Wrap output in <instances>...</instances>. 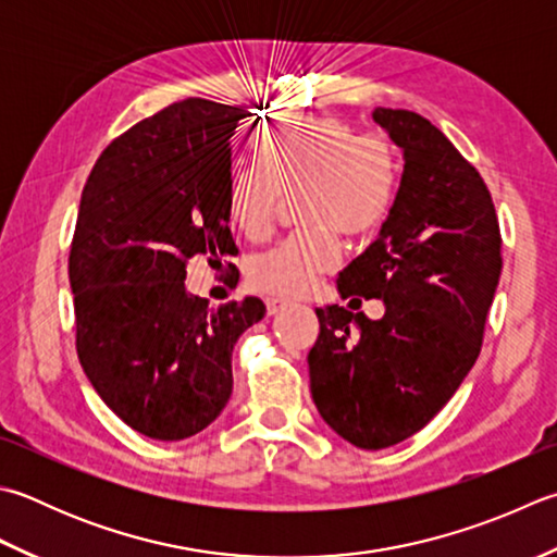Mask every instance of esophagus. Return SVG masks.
Returning a JSON list of instances; mask_svg holds the SVG:
<instances>
[{
    "instance_id": "34e87169",
    "label": "esophagus",
    "mask_w": 557,
    "mask_h": 557,
    "mask_svg": "<svg viewBox=\"0 0 557 557\" xmlns=\"http://www.w3.org/2000/svg\"><path fill=\"white\" fill-rule=\"evenodd\" d=\"M265 309H268V315H275V313H280L282 309H287V301H282V299H268V301H265Z\"/></svg>"
}]
</instances>
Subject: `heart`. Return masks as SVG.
Wrapping results in <instances>:
<instances>
[{
	"mask_svg": "<svg viewBox=\"0 0 557 557\" xmlns=\"http://www.w3.org/2000/svg\"><path fill=\"white\" fill-rule=\"evenodd\" d=\"M258 166L228 178V220L248 238H263L282 195L301 193V220L315 224L292 234L248 265V285L275 299L304 297L321 272L337 265L333 226L362 232L386 212L398 178L396 149L386 135H357L333 115H299L256 137Z\"/></svg>",
	"mask_w": 557,
	"mask_h": 557,
	"instance_id": "obj_1",
	"label": "heart"
}]
</instances>
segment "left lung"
<instances>
[{
    "mask_svg": "<svg viewBox=\"0 0 557 557\" xmlns=\"http://www.w3.org/2000/svg\"><path fill=\"white\" fill-rule=\"evenodd\" d=\"M374 120L406 166L379 236L337 289L386 311L372 321L337 304L315 309L309 352L315 408L359 449L412 437L449 403L481 355L503 270L495 205L473 163L418 113L376 108Z\"/></svg>",
    "mask_w": 557,
    "mask_h": 557,
    "instance_id": "left-lung-1",
    "label": "left lung"
}]
</instances>
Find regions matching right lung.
<instances>
[{
    "label": "right lung",
    "instance_id": "obj_1",
    "mask_svg": "<svg viewBox=\"0 0 557 557\" xmlns=\"http://www.w3.org/2000/svg\"><path fill=\"white\" fill-rule=\"evenodd\" d=\"M246 115L205 98L163 108L103 149L82 190L70 248L76 355L106 406L159 442L220 416L238 335L265 315L256 297L210 311L183 285L193 256L222 265L238 253L226 190Z\"/></svg>",
    "mask_w": 557,
    "mask_h": 557
}]
</instances>
